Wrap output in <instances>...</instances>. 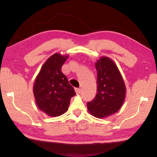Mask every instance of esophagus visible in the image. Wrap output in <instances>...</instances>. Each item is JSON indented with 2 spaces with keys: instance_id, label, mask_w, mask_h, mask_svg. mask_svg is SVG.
Instances as JSON below:
<instances>
[{
  "instance_id": "obj_1",
  "label": "esophagus",
  "mask_w": 157,
  "mask_h": 157,
  "mask_svg": "<svg viewBox=\"0 0 157 157\" xmlns=\"http://www.w3.org/2000/svg\"><path fill=\"white\" fill-rule=\"evenodd\" d=\"M75 91H76V93L77 94H80L81 93V89H78V88H76V89H75Z\"/></svg>"
}]
</instances>
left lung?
Returning a JSON list of instances; mask_svg holds the SVG:
<instances>
[{"mask_svg":"<svg viewBox=\"0 0 157 157\" xmlns=\"http://www.w3.org/2000/svg\"><path fill=\"white\" fill-rule=\"evenodd\" d=\"M97 71V94L87 103L88 110L94 117L105 118L121 109L126 97V86L114 62L103 56L95 63Z\"/></svg>","mask_w":157,"mask_h":157,"instance_id":"left-lung-1","label":"left lung"}]
</instances>
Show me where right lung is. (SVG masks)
Masks as SVG:
<instances>
[{
	"mask_svg": "<svg viewBox=\"0 0 157 157\" xmlns=\"http://www.w3.org/2000/svg\"><path fill=\"white\" fill-rule=\"evenodd\" d=\"M68 56L59 53L49 57L43 65L33 84V94L38 108L50 117H59L68 110L76 92L61 71Z\"/></svg>",
	"mask_w": 157,
	"mask_h": 157,
	"instance_id": "add662e5",
	"label": "right lung"
}]
</instances>
